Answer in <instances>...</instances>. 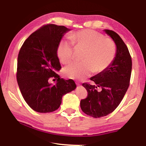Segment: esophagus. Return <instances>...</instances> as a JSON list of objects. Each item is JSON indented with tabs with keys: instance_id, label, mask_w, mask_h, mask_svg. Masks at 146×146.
I'll list each match as a JSON object with an SVG mask.
<instances>
[{
	"instance_id": "esophagus-1",
	"label": "esophagus",
	"mask_w": 146,
	"mask_h": 146,
	"mask_svg": "<svg viewBox=\"0 0 146 146\" xmlns=\"http://www.w3.org/2000/svg\"><path fill=\"white\" fill-rule=\"evenodd\" d=\"M76 85H78V86H79V85L80 84V83L79 82H76Z\"/></svg>"
}]
</instances>
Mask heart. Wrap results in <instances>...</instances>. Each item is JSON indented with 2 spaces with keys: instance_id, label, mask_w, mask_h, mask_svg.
<instances>
[{
  "instance_id": "obj_1",
  "label": "heart",
  "mask_w": 146,
  "mask_h": 146,
  "mask_svg": "<svg viewBox=\"0 0 146 146\" xmlns=\"http://www.w3.org/2000/svg\"><path fill=\"white\" fill-rule=\"evenodd\" d=\"M71 38H63L57 47V56L62 63H70L74 50H84L80 62H73L64 69V73L73 79H84L93 72H103L111 65L117 55V46L111 38L102 33L84 29L71 34Z\"/></svg>"
}]
</instances>
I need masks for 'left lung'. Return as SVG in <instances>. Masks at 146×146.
Returning a JSON list of instances; mask_svg holds the SVG:
<instances>
[{
	"label": "left lung",
	"mask_w": 146,
	"mask_h": 146,
	"mask_svg": "<svg viewBox=\"0 0 146 146\" xmlns=\"http://www.w3.org/2000/svg\"><path fill=\"white\" fill-rule=\"evenodd\" d=\"M105 31L117 46L115 59L107 70L90 78L96 85L82 84L88 94L80 100V108L85 114L93 118L105 117L118 107L129 88L131 75L132 60L127 46L116 32Z\"/></svg>",
	"instance_id": "8db88e82"
}]
</instances>
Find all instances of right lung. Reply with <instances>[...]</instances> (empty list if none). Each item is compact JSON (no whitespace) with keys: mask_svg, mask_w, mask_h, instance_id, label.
Segmentation results:
<instances>
[{"mask_svg":"<svg viewBox=\"0 0 146 146\" xmlns=\"http://www.w3.org/2000/svg\"><path fill=\"white\" fill-rule=\"evenodd\" d=\"M68 31L64 26L46 24L31 34L19 51L17 80L24 100L36 112L55 111L62 96L76 88L74 80L56 73L61 68L57 47ZM50 79L55 81L53 85Z\"/></svg>","mask_w":146,"mask_h":146,"instance_id":"obj_1","label":"right lung"}]
</instances>
